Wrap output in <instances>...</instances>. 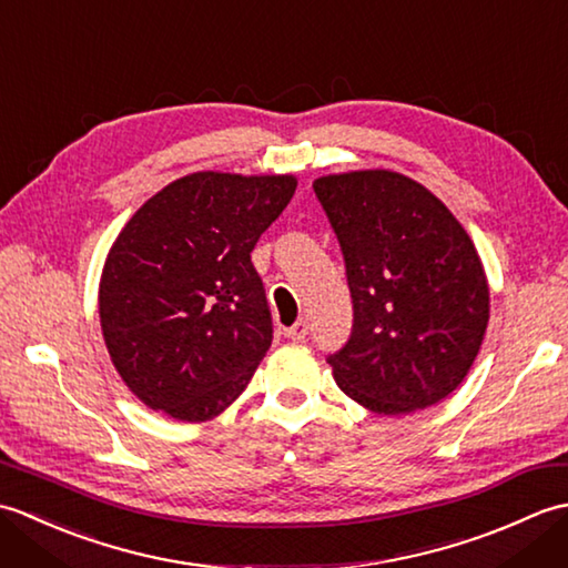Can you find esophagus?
I'll use <instances>...</instances> for the list:
<instances>
[{
  "mask_svg": "<svg viewBox=\"0 0 568 568\" xmlns=\"http://www.w3.org/2000/svg\"><path fill=\"white\" fill-rule=\"evenodd\" d=\"M307 332H310L307 320H297V322L293 324V327L285 329V336H287V339H293V342H305Z\"/></svg>",
  "mask_w": 568,
  "mask_h": 568,
  "instance_id": "1",
  "label": "esophagus"
}]
</instances>
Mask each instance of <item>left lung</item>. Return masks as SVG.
<instances>
[{"label": "left lung", "mask_w": 568, "mask_h": 568, "mask_svg": "<svg viewBox=\"0 0 568 568\" xmlns=\"http://www.w3.org/2000/svg\"><path fill=\"white\" fill-rule=\"evenodd\" d=\"M342 246L354 327L329 366L378 415H407L454 393L474 366L490 295L474 241L427 187L393 171L312 183Z\"/></svg>", "instance_id": "left-lung-1"}]
</instances>
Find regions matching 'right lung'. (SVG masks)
Here are the masks:
<instances>
[{"label": "right lung", "instance_id": "obj_1", "mask_svg": "<svg viewBox=\"0 0 568 568\" xmlns=\"http://www.w3.org/2000/svg\"><path fill=\"white\" fill-rule=\"evenodd\" d=\"M295 187L293 175L192 173L126 222L104 261L100 322L143 405L204 422L244 393L273 342L251 251Z\"/></svg>", "mask_w": 568, "mask_h": 568}]
</instances>
